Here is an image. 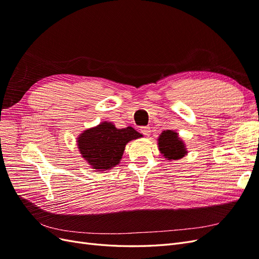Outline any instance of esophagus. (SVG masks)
Masks as SVG:
<instances>
[{"mask_svg":"<svg viewBox=\"0 0 259 259\" xmlns=\"http://www.w3.org/2000/svg\"><path fill=\"white\" fill-rule=\"evenodd\" d=\"M140 132H142L145 136H150L151 135V128L149 126L142 127V128H140Z\"/></svg>","mask_w":259,"mask_h":259,"instance_id":"obj_1","label":"esophagus"}]
</instances>
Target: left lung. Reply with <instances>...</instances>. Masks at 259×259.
Instances as JSON below:
<instances>
[{"label":"left lung","mask_w":259,"mask_h":259,"mask_svg":"<svg viewBox=\"0 0 259 259\" xmlns=\"http://www.w3.org/2000/svg\"><path fill=\"white\" fill-rule=\"evenodd\" d=\"M159 149L164 158L167 160L182 159L187 154L186 146L182 139L178 137L177 133L166 130L159 136Z\"/></svg>","instance_id":"left-lung-1"}]
</instances>
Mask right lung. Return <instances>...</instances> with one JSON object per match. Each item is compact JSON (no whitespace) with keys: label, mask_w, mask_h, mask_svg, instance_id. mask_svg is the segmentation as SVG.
Returning a JSON list of instances; mask_svg holds the SVG:
<instances>
[{"label":"right lung","mask_w":259,"mask_h":259,"mask_svg":"<svg viewBox=\"0 0 259 259\" xmlns=\"http://www.w3.org/2000/svg\"><path fill=\"white\" fill-rule=\"evenodd\" d=\"M143 135L134 128H116L110 122H101L84 131L77 138V148L92 168L111 169L120 163L125 146Z\"/></svg>","instance_id":"obj_1"}]
</instances>
